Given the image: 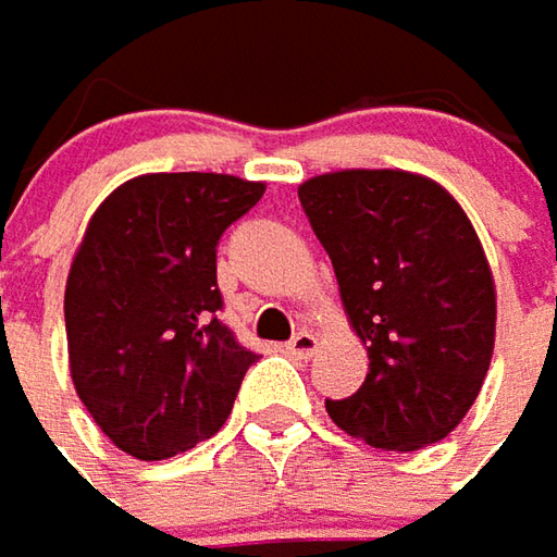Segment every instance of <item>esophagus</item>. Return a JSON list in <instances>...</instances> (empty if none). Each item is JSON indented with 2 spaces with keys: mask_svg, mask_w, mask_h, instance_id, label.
<instances>
[{
  "mask_svg": "<svg viewBox=\"0 0 557 557\" xmlns=\"http://www.w3.org/2000/svg\"><path fill=\"white\" fill-rule=\"evenodd\" d=\"M315 346H319V339H315V334H309V331H300V334H294V337L287 339L285 343V352L290 358H309L312 352H315Z\"/></svg>",
  "mask_w": 557,
  "mask_h": 557,
  "instance_id": "1",
  "label": "esophagus"
}]
</instances>
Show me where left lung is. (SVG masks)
<instances>
[{"label":"left lung","mask_w":557,"mask_h":557,"mask_svg":"<svg viewBox=\"0 0 557 557\" xmlns=\"http://www.w3.org/2000/svg\"><path fill=\"white\" fill-rule=\"evenodd\" d=\"M297 196L371 361L361 389L324 401L331 420L383 450L442 442L494 356V278L472 223L408 171L322 174Z\"/></svg>","instance_id":"1"}]
</instances>
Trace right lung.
<instances>
[{
  "label": "right lung",
  "mask_w": 557,
  "mask_h": 557,
  "mask_svg": "<svg viewBox=\"0 0 557 557\" xmlns=\"http://www.w3.org/2000/svg\"><path fill=\"white\" fill-rule=\"evenodd\" d=\"M263 196L230 174H144L95 211L70 267V374L103 435L137 460L211 438L257 352L220 319V235Z\"/></svg>",
  "instance_id": "1"
}]
</instances>
